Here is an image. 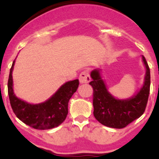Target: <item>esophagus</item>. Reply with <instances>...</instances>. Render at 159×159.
Returning a JSON list of instances; mask_svg holds the SVG:
<instances>
[{
    "label": "esophagus",
    "instance_id": "1",
    "mask_svg": "<svg viewBox=\"0 0 159 159\" xmlns=\"http://www.w3.org/2000/svg\"><path fill=\"white\" fill-rule=\"evenodd\" d=\"M80 82L81 84H88L91 81V76H90V73L88 71H84L80 73V77H79Z\"/></svg>",
    "mask_w": 159,
    "mask_h": 159
}]
</instances>
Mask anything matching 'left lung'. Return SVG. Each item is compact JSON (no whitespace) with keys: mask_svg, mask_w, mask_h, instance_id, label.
<instances>
[{"mask_svg":"<svg viewBox=\"0 0 159 159\" xmlns=\"http://www.w3.org/2000/svg\"><path fill=\"white\" fill-rule=\"evenodd\" d=\"M143 60L147 68L143 87L137 95L125 100L115 99L107 92L99 70L92 71V80L89 84L93 88V114L101 124L112 128H124L144 113L150 94L151 72L144 57Z\"/></svg>","mask_w":159,"mask_h":159,"instance_id":"1","label":"left lung"}]
</instances>
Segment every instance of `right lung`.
I'll return each instance as SVG.
<instances>
[{
    "label": "right lung",
    "mask_w": 159,
    "mask_h": 159,
    "mask_svg": "<svg viewBox=\"0 0 159 159\" xmlns=\"http://www.w3.org/2000/svg\"><path fill=\"white\" fill-rule=\"evenodd\" d=\"M14 63L15 60L10 68L8 80V94L14 114L24 123L37 130H48L60 126L67 117L68 101L78 88V80L64 84L46 102L30 104L14 95L12 76Z\"/></svg>",
    "instance_id": "add662e5"
}]
</instances>
